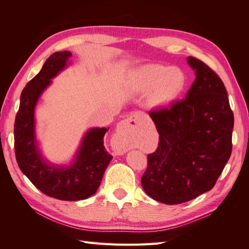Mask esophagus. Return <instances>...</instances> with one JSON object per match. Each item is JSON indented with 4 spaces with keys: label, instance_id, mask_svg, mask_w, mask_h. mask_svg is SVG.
Segmentation results:
<instances>
[{
    "label": "esophagus",
    "instance_id": "34e87169",
    "mask_svg": "<svg viewBox=\"0 0 249 249\" xmlns=\"http://www.w3.org/2000/svg\"><path fill=\"white\" fill-rule=\"evenodd\" d=\"M141 123V114L138 112H135L129 117L120 123L117 126V131L113 143L114 147L119 154L125 153L130 147V142L132 138L137 134L138 127Z\"/></svg>",
    "mask_w": 249,
    "mask_h": 249
}]
</instances>
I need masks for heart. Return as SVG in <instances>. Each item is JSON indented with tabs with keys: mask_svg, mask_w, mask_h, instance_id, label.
<instances>
[{
	"mask_svg": "<svg viewBox=\"0 0 249 249\" xmlns=\"http://www.w3.org/2000/svg\"><path fill=\"white\" fill-rule=\"evenodd\" d=\"M130 85L136 91H148L153 89L148 96V104L152 107H160L178 94L184 85V77L178 70L149 64L134 72Z\"/></svg>",
	"mask_w": 249,
	"mask_h": 249,
	"instance_id": "b5f03b06",
	"label": "heart"
}]
</instances>
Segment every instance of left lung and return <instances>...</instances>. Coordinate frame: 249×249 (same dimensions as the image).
<instances>
[{
	"instance_id": "8db88e82",
	"label": "left lung",
	"mask_w": 249,
	"mask_h": 249,
	"mask_svg": "<svg viewBox=\"0 0 249 249\" xmlns=\"http://www.w3.org/2000/svg\"><path fill=\"white\" fill-rule=\"evenodd\" d=\"M187 61L196 79L186 99L148 113L159 144L147 155L141 185L148 196L166 205L212 189L231 154L233 114L223 82L200 60Z\"/></svg>"
}]
</instances>
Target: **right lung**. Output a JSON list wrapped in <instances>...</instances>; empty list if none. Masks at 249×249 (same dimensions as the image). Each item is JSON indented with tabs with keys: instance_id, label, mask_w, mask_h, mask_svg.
Listing matches in <instances>:
<instances>
[{
	"instance_id": "1",
	"label": "right lung",
	"mask_w": 249,
	"mask_h": 249,
	"mask_svg": "<svg viewBox=\"0 0 249 249\" xmlns=\"http://www.w3.org/2000/svg\"><path fill=\"white\" fill-rule=\"evenodd\" d=\"M71 57V53L67 51L54 53L22 90L14 124V149L18 167L37 189L50 197L72 201L86 199L96 192L113 157L104 146L109 127L89 130L70 166L59 167L46 162L37 146L34 120L37 101Z\"/></svg>"
}]
</instances>
